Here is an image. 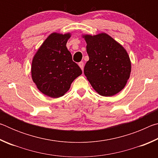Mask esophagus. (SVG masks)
<instances>
[{
	"instance_id": "1",
	"label": "esophagus",
	"mask_w": 158,
	"mask_h": 158,
	"mask_svg": "<svg viewBox=\"0 0 158 158\" xmlns=\"http://www.w3.org/2000/svg\"><path fill=\"white\" fill-rule=\"evenodd\" d=\"M79 66L80 67V68H81L82 70L83 69H84V63L83 62H80V63H79Z\"/></svg>"
}]
</instances>
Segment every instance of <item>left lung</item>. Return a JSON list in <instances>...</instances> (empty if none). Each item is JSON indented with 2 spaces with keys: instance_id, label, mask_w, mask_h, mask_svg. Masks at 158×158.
I'll use <instances>...</instances> for the list:
<instances>
[{
  "instance_id": "1",
  "label": "left lung",
  "mask_w": 158,
  "mask_h": 158,
  "mask_svg": "<svg viewBox=\"0 0 158 158\" xmlns=\"http://www.w3.org/2000/svg\"><path fill=\"white\" fill-rule=\"evenodd\" d=\"M89 60L84 74L99 95L109 97L124 89L130 78L131 61L122 45L105 33L82 35Z\"/></svg>"
}]
</instances>
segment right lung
Here are the masks:
<instances>
[{"label": "right lung", "mask_w": 158, "mask_h": 158, "mask_svg": "<svg viewBox=\"0 0 158 158\" xmlns=\"http://www.w3.org/2000/svg\"><path fill=\"white\" fill-rule=\"evenodd\" d=\"M70 37V33H51L33 58L32 79L37 89L50 98L62 97L82 74L66 47Z\"/></svg>", "instance_id": "obj_1"}]
</instances>
